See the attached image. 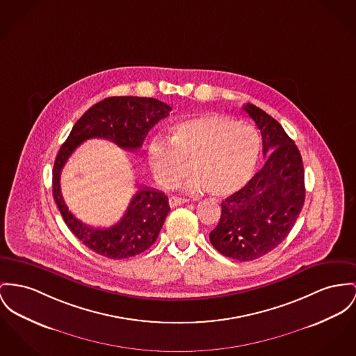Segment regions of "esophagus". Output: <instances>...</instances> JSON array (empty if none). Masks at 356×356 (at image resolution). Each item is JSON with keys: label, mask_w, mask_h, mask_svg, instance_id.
I'll return each instance as SVG.
<instances>
[{"label": "esophagus", "mask_w": 356, "mask_h": 356, "mask_svg": "<svg viewBox=\"0 0 356 356\" xmlns=\"http://www.w3.org/2000/svg\"><path fill=\"white\" fill-rule=\"evenodd\" d=\"M186 202H188L186 198H181V197H175V195H172V197L168 198V205H170L171 208H175V207L182 205V204H186Z\"/></svg>", "instance_id": "esophagus-1"}]
</instances>
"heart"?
Returning <instances> with one entry per match:
<instances>
[{
    "instance_id": "heart-1",
    "label": "heart",
    "mask_w": 356,
    "mask_h": 356,
    "mask_svg": "<svg viewBox=\"0 0 356 356\" xmlns=\"http://www.w3.org/2000/svg\"><path fill=\"white\" fill-rule=\"evenodd\" d=\"M168 141L155 139L148 145V163L156 181L174 188L191 166L197 175L188 189H207L214 197L243 188L261 156V139L252 127L213 112L175 122Z\"/></svg>"
}]
</instances>
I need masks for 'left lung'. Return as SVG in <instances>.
I'll list each match as a JSON object with an SVG mask.
<instances>
[{"instance_id": "left-lung-1", "label": "left lung", "mask_w": 356, "mask_h": 356, "mask_svg": "<svg viewBox=\"0 0 356 356\" xmlns=\"http://www.w3.org/2000/svg\"><path fill=\"white\" fill-rule=\"evenodd\" d=\"M243 109L261 129L264 166L221 202V217L209 234L214 248L232 259L254 261L278 247L291 231L305 201L301 154L282 125L261 108Z\"/></svg>"}]
</instances>
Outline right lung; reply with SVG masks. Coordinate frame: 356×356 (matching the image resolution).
<instances>
[{
	"label": "right lung",
	"instance_id": "right-lung-1",
	"mask_svg": "<svg viewBox=\"0 0 356 356\" xmlns=\"http://www.w3.org/2000/svg\"><path fill=\"white\" fill-rule=\"evenodd\" d=\"M171 108L155 98L109 97L97 102L75 122L66 142L62 144L52 171V194L60 214L88 248L111 259H125L142 254L159 235L170 212L163 191L140 188L132 197L127 212L118 224L109 228H95L83 224L67 209L60 193V172L74 149L88 139H106L128 151H136L149 129L167 118Z\"/></svg>",
	"mask_w": 356,
	"mask_h": 356
}]
</instances>
